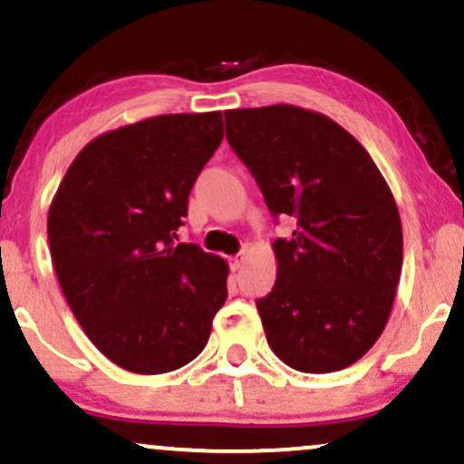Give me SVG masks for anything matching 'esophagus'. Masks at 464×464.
<instances>
[{
  "mask_svg": "<svg viewBox=\"0 0 464 464\" xmlns=\"http://www.w3.org/2000/svg\"><path fill=\"white\" fill-rule=\"evenodd\" d=\"M244 261H246V255H244V253L231 256V267H233V270H239V267L244 266Z\"/></svg>",
  "mask_w": 464,
  "mask_h": 464,
  "instance_id": "34e87169",
  "label": "esophagus"
}]
</instances>
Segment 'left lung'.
I'll return each instance as SVG.
<instances>
[{
    "mask_svg": "<svg viewBox=\"0 0 464 464\" xmlns=\"http://www.w3.org/2000/svg\"><path fill=\"white\" fill-rule=\"evenodd\" d=\"M227 140L275 216L276 283L256 300L266 339L306 373L345 370L376 343L401 272V222L362 144L320 111L266 105L225 111Z\"/></svg>",
    "mask_w": 464,
    "mask_h": 464,
    "instance_id": "left-lung-1",
    "label": "left lung"
}]
</instances>
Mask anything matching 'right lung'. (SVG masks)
I'll use <instances>...</instances> for the list:
<instances>
[{
    "mask_svg": "<svg viewBox=\"0 0 464 464\" xmlns=\"http://www.w3.org/2000/svg\"><path fill=\"white\" fill-rule=\"evenodd\" d=\"M222 142V111L161 114L80 150L47 216L60 287L88 339L133 373L203 353L227 300L228 266L177 244L198 172Z\"/></svg>",
    "mask_w": 464,
    "mask_h": 464,
    "instance_id": "obj_1",
    "label": "right lung"
}]
</instances>
